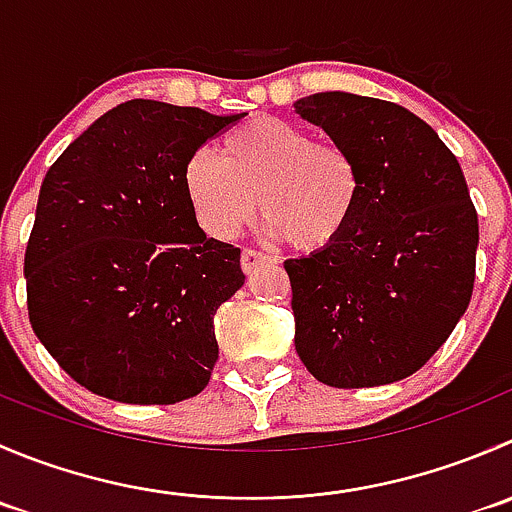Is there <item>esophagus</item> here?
Listing matches in <instances>:
<instances>
[{
	"label": "esophagus",
	"mask_w": 512,
	"mask_h": 512,
	"mask_svg": "<svg viewBox=\"0 0 512 512\" xmlns=\"http://www.w3.org/2000/svg\"><path fill=\"white\" fill-rule=\"evenodd\" d=\"M267 262H275V257L267 255V252L252 250V247H245L240 255V265L247 275H250V272H255L260 265H267Z\"/></svg>",
	"instance_id": "esophagus-1"
}]
</instances>
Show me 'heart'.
<instances>
[{"label": "heart", "instance_id": "1", "mask_svg": "<svg viewBox=\"0 0 512 512\" xmlns=\"http://www.w3.org/2000/svg\"><path fill=\"white\" fill-rule=\"evenodd\" d=\"M362 187L360 162L345 145L315 140L280 117L240 124L222 140V157L197 150L185 165V192L207 235L230 240L262 202L270 235L305 252L325 250L345 235Z\"/></svg>", "mask_w": 512, "mask_h": 512}]
</instances>
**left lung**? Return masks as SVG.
Here are the masks:
<instances>
[{
	"label": "left lung",
	"mask_w": 512,
	"mask_h": 512,
	"mask_svg": "<svg viewBox=\"0 0 512 512\" xmlns=\"http://www.w3.org/2000/svg\"><path fill=\"white\" fill-rule=\"evenodd\" d=\"M297 114L360 162L357 215L335 245L285 260L295 350L330 388L418 372L450 337L475 285L478 212L453 152L395 102L310 94Z\"/></svg>",
	"instance_id": "1"
}]
</instances>
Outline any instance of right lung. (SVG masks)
<instances>
[{"instance_id":"right-lung-1","label":"right lung","mask_w":512,"mask_h":512,"mask_svg":"<svg viewBox=\"0 0 512 512\" xmlns=\"http://www.w3.org/2000/svg\"><path fill=\"white\" fill-rule=\"evenodd\" d=\"M242 117L130 99L49 167L24 252L29 322L89 393L175 405L210 382L212 317L245 275L240 247L197 225L185 165Z\"/></svg>"}]
</instances>
